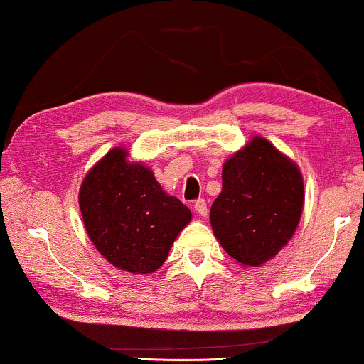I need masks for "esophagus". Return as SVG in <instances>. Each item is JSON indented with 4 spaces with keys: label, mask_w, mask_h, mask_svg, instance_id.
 I'll list each match as a JSON object with an SVG mask.
<instances>
[{
    "label": "esophagus",
    "mask_w": 364,
    "mask_h": 364,
    "mask_svg": "<svg viewBox=\"0 0 364 364\" xmlns=\"http://www.w3.org/2000/svg\"><path fill=\"white\" fill-rule=\"evenodd\" d=\"M193 208H196V212L198 213V215L205 217L207 215V202L203 200V198H198V200H196V203H193Z\"/></svg>",
    "instance_id": "obj_1"
}]
</instances>
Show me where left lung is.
<instances>
[{
	"instance_id": "1",
	"label": "left lung",
	"mask_w": 364,
	"mask_h": 364,
	"mask_svg": "<svg viewBox=\"0 0 364 364\" xmlns=\"http://www.w3.org/2000/svg\"><path fill=\"white\" fill-rule=\"evenodd\" d=\"M301 210L298 167L267 139L253 137L223 164L210 223L228 255L242 265L260 267L287 245Z\"/></svg>"
}]
</instances>
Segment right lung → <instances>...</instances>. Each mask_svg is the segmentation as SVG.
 Returning a JSON list of instances; mask_svg holds the SVG:
<instances>
[{
    "label": "right lung",
    "instance_id": "add662e5",
    "mask_svg": "<svg viewBox=\"0 0 364 364\" xmlns=\"http://www.w3.org/2000/svg\"><path fill=\"white\" fill-rule=\"evenodd\" d=\"M112 149L91 168L79 191L84 227L101 255L121 270L156 272L167 260L178 232L192 213L167 196L142 164Z\"/></svg>",
    "mask_w": 364,
    "mask_h": 364
}]
</instances>
